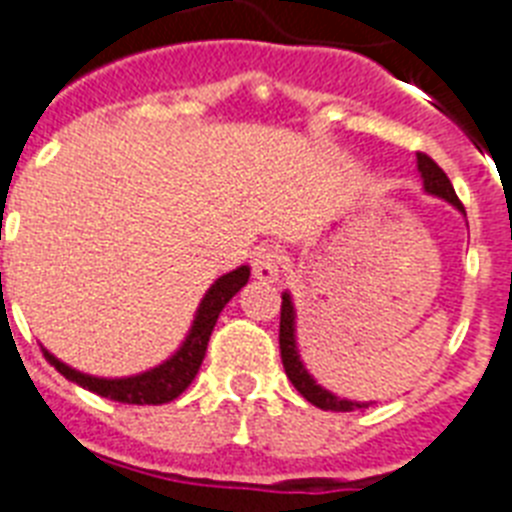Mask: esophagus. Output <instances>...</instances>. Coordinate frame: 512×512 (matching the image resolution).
Here are the masks:
<instances>
[{"mask_svg": "<svg viewBox=\"0 0 512 512\" xmlns=\"http://www.w3.org/2000/svg\"><path fill=\"white\" fill-rule=\"evenodd\" d=\"M281 249L278 247H260L252 255V273L260 281H276L278 273H281Z\"/></svg>", "mask_w": 512, "mask_h": 512, "instance_id": "esophagus-1", "label": "esophagus"}]
</instances>
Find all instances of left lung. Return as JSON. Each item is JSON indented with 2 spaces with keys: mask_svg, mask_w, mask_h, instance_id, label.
Wrapping results in <instances>:
<instances>
[{
  "mask_svg": "<svg viewBox=\"0 0 512 512\" xmlns=\"http://www.w3.org/2000/svg\"><path fill=\"white\" fill-rule=\"evenodd\" d=\"M418 170H421L423 186H426V191H429V194H436V197L447 199V202H452V205L458 207L460 213H465L463 202H460L458 194H455V189H452L447 173H444V170L439 168V165H436L429 155H423V152H418ZM278 344H281V363H284L286 376H289V381L294 384V389H297V392L302 394L307 402H313V405L321 407V410H344V413H347V410H355V407H363V405H357V402L339 400V397H334V394L326 392L323 386L315 384L313 376L305 371V365H302V360H299V355H297V344H294V307H292V299H289V294H284V299H281V326H278Z\"/></svg>",
  "mask_w": 512,
  "mask_h": 512,
  "instance_id": "obj_1",
  "label": "left lung"
}]
</instances>
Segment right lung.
Returning a JSON list of instances; mask_svg holds the SVG:
<instances>
[{"instance_id": "1", "label": "right lung", "mask_w": 512, "mask_h": 512, "mask_svg": "<svg viewBox=\"0 0 512 512\" xmlns=\"http://www.w3.org/2000/svg\"><path fill=\"white\" fill-rule=\"evenodd\" d=\"M247 281V265L231 270L226 276H220L218 281L210 286V292L205 294V299H202V305H199L197 318H194V326H191L189 336H186L184 347L170 357V360H165V363L152 368V371L141 373V376L94 378L86 376V373L73 371V368H68L65 363H60L57 357L49 355L47 350H44V357H47L49 363H52L62 376L68 378V381H76L78 386L99 394V397H107V400L123 402V405H162V402L176 400L178 394L184 392L186 386L194 381L199 365L205 360L207 342H210V334H213L220 310L226 307L228 299L234 297Z\"/></svg>"}]
</instances>
